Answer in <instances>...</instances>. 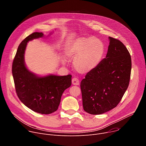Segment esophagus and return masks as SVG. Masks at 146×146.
Returning <instances> with one entry per match:
<instances>
[{"mask_svg":"<svg viewBox=\"0 0 146 146\" xmlns=\"http://www.w3.org/2000/svg\"><path fill=\"white\" fill-rule=\"evenodd\" d=\"M72 84L73 85H75V86H77V85H79L80 84V82H79V80L77 78H73L72 80Z\"/></svg>","mask_w":146,"mask_h":146,"instance_id":"1","label":"esophagus"}]
</instances>
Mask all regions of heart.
I'll list each match as a JSON object with an SVG mask.
<instances>
[{
    "label": "heart",
    "mask_w": 146,
    "mask_h": 146,
    "mask_svg": "<svg viewBox=\"0 0 146 146\" xmlns=\"http://www.w3.org/2000/svg\"><path fill=\"white\" fill-rule=\"evenodd\" d=\"M104 54L102 41L95 37L76 39L68 49L67 55L74 58L73 66L80 73H87L99 64Z\"/></svg>",
    "instance_id": "1"
}]
</instances>
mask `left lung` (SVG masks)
<instances>
[{
    "instance_id": "obj_1",
    "label": "left lung",
    "mask_w": 146,
    "mask_h": 146,
    "mask_svg": "<svg viewBox=\"0 0 146 146\" xmlns=\"http://www.w3.org/2000/svg\"><path fill=\"white\" fill-rule=\"evenodd\" d=\"M109 38L106 58L87 73L80 84L83 109L91 114H101L115 108L129 86L131 55L121 41Z\"/></svg>"
}]
</instances>
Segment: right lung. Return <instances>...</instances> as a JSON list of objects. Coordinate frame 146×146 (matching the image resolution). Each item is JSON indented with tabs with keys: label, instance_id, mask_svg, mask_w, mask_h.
I'll use <instances>...</instances> for the list:
<instances>
[{
	"label": "right lung",
	"instance_id": "right-lung-1",
	"mask_svg": "<svg viewBox=\"0 0 146 146\" xmlns=\"http://www.w3.org/2000/svg\"><path fill=\"white\" fill-rule=\"evenodd\" d=\"M44 36L43 33L34 32L22 41L13 60L12 74L19 100L36 113L49 114L57 110L62 94L72 84V76L50 74L39 77L27 69L24 60L27 43Z\"/></svg>",
	"mask_w": 146,
	"mask_h": 146
}]
</instances>
